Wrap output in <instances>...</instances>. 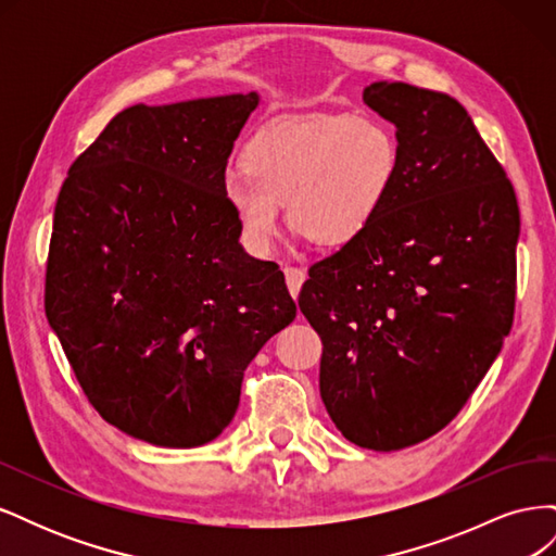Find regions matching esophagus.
Listing matches in <instances>:
<instances>
[{"label":"esophagus","mask_w":556,"mask_h":556,"mask_svg":"<svg viewBox=\"0 0 556 556\" xmlns=\"http://www.w3.org/2000/svg\"><path fill=\"white\" fill-rule=\"evenodd\" d=\"M285 280H288V290L290 294L296 299L301 292V285L306 280V271L304 268H296V266H285Z\"/></svg>","instance_id":"obj_1"}]
</instances>
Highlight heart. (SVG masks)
<instances>
[{"instance_id": "obj_1", "label": "heart", "mask_w": 556, "mask_h": 556, "mask_svg": "<svg viewBox=\"0 0 556 556\" xmlns=\"http://www.w3.org/2000/svg\"><path fill=\"white\" fill-rule=\"evenodd\" d=\"M243 164L223 178V197L248 248L274 245L278 204L294 231L341 245L359 237L390 199L401 150L392 129L371 117L299 115L260 129Z\"/></svg>"}]
</instances>
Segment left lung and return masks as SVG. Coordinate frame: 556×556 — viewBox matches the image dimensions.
I'll return each instance as SVG.
<instances>
[{"mask_svg":"<svg viewBox=\"0 0 556 556\" xmlns=\"http://www.w3.org/2000/svg\"><path fill=\"white\" fill-rule=\"evenodd\" d=\"M399 176L359 237L308 268L299 308L323 339L319 396L350 443L415 445L447 427L498 357L515 311L519 208L450 94L378 80Z\"/></svg>","mask_w":556,"mask_h":556,"instance_id":"1","label":"left lung"}]
</instances>
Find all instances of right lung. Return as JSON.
<instances>
[{
    "mask_svg": "<svg viewBox=\"0 0 556 556\" xmlns=\"http://www.w3.org/2000/svg\"><path fill=\"white\" fill-rule=\"evenodd\" d=\"M257 92L117 113L60 190L46 317L109 425L199 447L239 408L248 364L296 306L250 257L223 197Z\"/></svg>",
    "mask_w": 556,
    "mask_h": 556,
    "instance_id": "add662e5",
    "label": "right lung"
}]
</instances>
